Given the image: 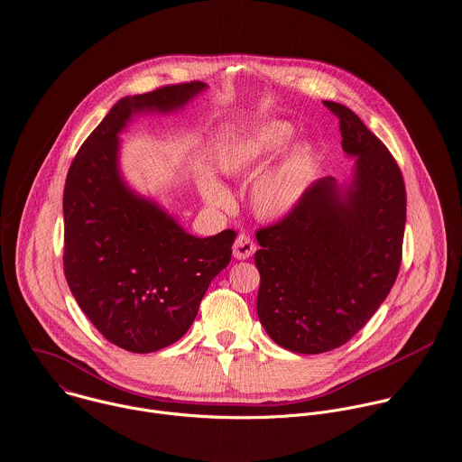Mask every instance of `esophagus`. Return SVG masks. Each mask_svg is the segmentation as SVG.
Wrapping results in <instances>:
<instances>
[{
	"mask_svg": "<svg viewBox=\"0 0 462 462\" xmlns=\"http://www.w3.org/2000/svg\"><path fill=\"white\" fill-rule=\"evenodd\" d=\"M254 252H255V245H254L252 237L246 234H239L234 243V257L239 261L248 259L254 255Z\"/></svg>",
	"mask_w": 462,
	"mask_h": 462,
	"instance_id": "1",
	"label": "esophagus"
}]
</instances>
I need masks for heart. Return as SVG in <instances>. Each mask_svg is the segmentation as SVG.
Returning <instances> with one entry per match:
<instances>
[{"label": "heart", "mask_w": 462, "mask_h": 462, "mask_svg": "<svg viewBox=\"0 0 462 462\" xmlns=\"http://www.w3.org/2000/svg\"><path fill=\"white\" fill-rule=\"evenodd\" d=\"M295 128L282 119L255 125L225 141L216 152V169L226 178L252 176L270 162L293 137ZM318 172V148L310 139L288 146L252 185L250 199L254 212L263 219H282L302 201ZM199 190L207 203L228 207V190L208 172H199Z\"/></svg>", "instance_id": "heart-1"}]
</instances>
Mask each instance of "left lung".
Listing matches in <instances>:
<instances>
[{
  "label": "left lung",
  "mask_w": 462,
  "mask_h": 462,
  "mask_svg": "<svg viewBox=\"0 0 462 462\" xmlns=\"http://www.w3.org/2000/svg\"><path fill=\"white\" fill-rule=\"evenodd\" d=\"M337 117L352 178H321L281 223L257 232V316L273 343L323 354L350 341L390 293L406 223L402 174L348 106Z\"/></svg>",
  "instance_id": "1"
}]
</instances>
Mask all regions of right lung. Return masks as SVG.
<instances>
[{
	"label": "right lung",
	"mask_w": 462,
	"mask_h": 462,
	"mask_svg": "<svg viewBox=\"0 0 462 462\" xmlns=\"http://www.w3.org/2000/svg\"><path fill=\"white\" fill-rule=\"evenodd\" d=\"M208 88L192 81L121 97L81 144L63 192V268L79 309L116 346L150 354L192 327L210 281L228 266L234 230L189 234L121 172L119 134L141 114H172Z\"/></svg>",
	"instance_id": "1"
}]
</instances>
